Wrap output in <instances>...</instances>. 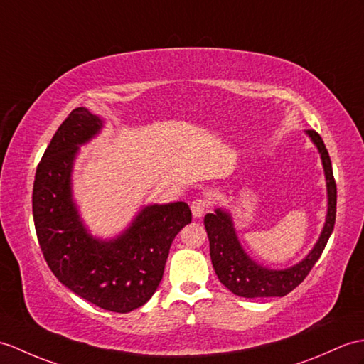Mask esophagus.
Listing matches in <instances>:
<instances>
[{
	"instance_id": "esophagus-1",
	"label": "esophagus",
	"mask_w": 364,
	"mask_h": 364,
	"mask_svg": "<svg viewBox=\"0 0 364 364\" xmlns=\"http://www.w3.org/2000/svg\"><path fill=\"white\" fill-rule=\"evenodd\" d=\"M208 208H209V201L206 198H203V197H197L196 200L191 203L192 215L196 217V218H198V217H201L203 214H205L206 210H208Z\"/></svg>"
}]
</instances>
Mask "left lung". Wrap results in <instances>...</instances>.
Here are the masks:
<instances>
[{
    "mask_svg": "<svg viewBox=\"0 0 364 364\" xmlns=\"http://www.w3.org/2000/svg\"><path fill=\"white\" fill-rule=\"evenodd\" d=\"M307 134L318 147L323 159L327 180L328 209L326 225L315 248L310 255L289 269H268L252 262L240 247L235 235L231 215L217 209L215 214H206L205 228L209 237L210 260L215 274L228 290L242 298H272L285 296L307 277L310 269L323 255L328 237L333 231L336 217V183L333 178L332 163L323 138L315 130H307Z\"/></svg>",
    "mask_w": 364,
    "mask_h": 364,
    "instance_id": "1",
    "label": "left lung"
}]
</instances>
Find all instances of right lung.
Returning a JSON list of instances; mask_svg holds the SVG:
<instances>
[{"mask_svg":"<svg viewBox=\"0 0 364 364\" xmlns=\"http://www.w3.org/2000/svg\"><path fill=\"white\" fill-rule=\"evenodd\" d=\"M100 129L102 121L87 108L68 114L37 166L32 214L40 248L58 281L100 309L127 314L158 289L171 245L192 213L184 201L147 206L117 239H92L71 198V168L80 144Z\"/></svg>","mask_w":364,"mask_h":364,"instance_id":"1","label":"right lung"}]
</instances>
